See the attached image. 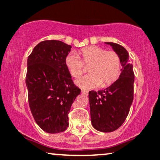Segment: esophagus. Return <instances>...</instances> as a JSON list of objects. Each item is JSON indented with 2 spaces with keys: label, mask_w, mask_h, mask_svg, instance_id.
<instances>
[{
  "label": "esophagus",
  "mask_w": 160,
  "mask_h": 160,
  "mask_svg": "<svg viewBox=\"0 0 160 160\" xmlns=\"http://www.w3.org/2000/svg\"><path fill=\"white\" fill-rule=\"evenodd\" d=\"M82 93L84 95H88V91L87 90H82Z\"/></svg>",
  "instance_id": "obj_1"
}]
</instances>
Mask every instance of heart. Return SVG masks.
I'll use <instances>...</instances> for the list:
<instances>
[{
  "instance_id": "1",
  "label": "heart",
  "mask_w": 160,
  "mask_h": 160,
  "mask_svg": "<svg viewBox=\"0 0 160 160\" xmlns=\"http://www.w3.org/2000/svg\"><path fill=\"white\" fill-rule=\"evenodd\" d=\"M84 64L89 66L90 74L76 80V84L84 90L111 85L118 78L121 68V58L115 51H106L95 45L81 49L78 54L70 53L65 57L66 67L72 77L82 75Z\"/></svg>"
}]
</instances>
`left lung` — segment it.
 Instances as JSON below:
<instances>
[{
  "instance_id": "8db88e82",
  "label": "left lung",
  "mask_w": 160,
  "mask_h": 160,
  "mask_svg": "<svg viewBox=\"0 0 160 160\" xmlns=\"http://www.w3.org/2000/svg\"><path fill=\"white\" fill-rule=\"evenodd\" d=\"M109 45L121 58L122 69L119 78L104 90L89 92L91 123L102 132H112L124 123L134 98L133 65L125 48L115 42Z\"/></svg>"
}]
</instances>
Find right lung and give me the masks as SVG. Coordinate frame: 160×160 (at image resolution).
<instances>
[{"label":"right lung","mask_w":160,"mask_h":160,"mask_svg":"<svg viewBox=\"0 0 160 160\" xmlns=\"http://www.w3.org/2000/svg\"><path fill=\"white\" fill-rule=\"evenodd\" d=\"M71 48L62 41H42L27 60L26 84L30 109L37 125L47 133L67 129L70 107L81 92L65 65Z\"/></svg>","instance_id":"1"}]
</instances>
